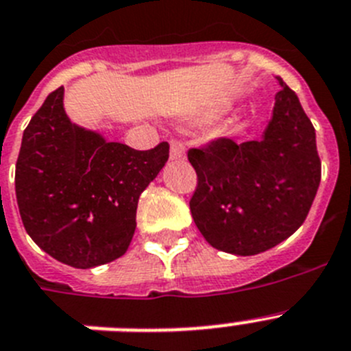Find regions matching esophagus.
I'll return each mask as SVG.
<instances>
[{
	"mask_svg": "<svg viewBox=\"0 0 351 351\" xmlns=\"http://www.w3.org/2000/svg\"><path fill=\"white\" fill-rule=\"evenodd\" d=\"M184 156H186L184 143L179 140H172L170 142V160H184Z\"/></svg>",
	"mask_w": 351,
	"mask_h": 351,
	"instance_id": "34e87169",
	"label": "esophagus"
}]
</instances>
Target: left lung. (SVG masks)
Returning a JSON list of instances; mask_svg holds the SVG:
<instances>
[{
    "label": "left lung",
    "mask_w": 351,
    "mask_h": 351,
    "mask_svg": "<svg viewBox=\"0 0 351 351\" xmlns=\"http://www.w3.org/2000/svg\"><path fill=\"white\" fill-rule=\"evenodd\" d=\"M274 117L261 140L220 136L188 151L197 172L190 211L211 247L236 256L274 248L304 223L322 179L316 133L277 77Z\"/></svg>",
    "instance_id": "left-lung-1"
}]
</instances>
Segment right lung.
<instances>
[{"mask_svg":"<svg viewBox=\"0 0 351 351\" xmlns=\"http://www.w3.org/2000/svg\"><path fill=\"white\" fill-rule=\"evenodd\" d=\"M169 160V143L149 151L106 142L64 112V86L46 97L23 134L16 197L29 238L73 268L124 256L142 191Z\"/></svg>","mask_w":351,"mask_h":351,"instance_id":"right-lung-1","label":"right lung"}]
</instances>
